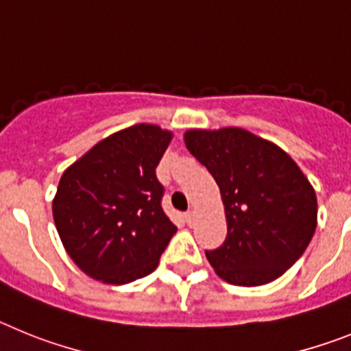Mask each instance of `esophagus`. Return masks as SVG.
Returning <instances> with one entry per match:
<instances>
[{
	"label": "esophagus",
	"instance_id": "obj_1",
	"mask_svg": "<svg viewBox=\"0 0 351 351\" xmlns=\"http://www.w3.org/2000/svg\"><path fill=\"white\" fill-rule=\"evenodd\" d=\"M184 218H186V223H188V225H193V221H195V210L193 209L188 210V213L184 214Z\"/></svg>",
	"mask_w": 351,
	"mask_h": 351
}]
</instances>
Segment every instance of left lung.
I'll return each instance as SVG.
<instances>
[{"label": "left lung", "instance_id": "left-lung-1", "mask_svg": "<svg viewBox=\"0 0 351 351\" xmlns=\"http://www.w3.org/2000/svg\"><path fill=\"white\" fill-rule=\"evenodd\" d=\"M184 144L210 172L225 206V243L206 251L214 272L237 287L278 280L316 230L311 182L283 149L247 130H188Z\"/></svg>", "mask_w": 351, "mask_h": 351}]
</instances>
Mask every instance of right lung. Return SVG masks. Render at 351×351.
Here are the masks:
<instances>
[{
	"label": "right lung",
	"mask_w": 351,
	"mask_h": 351,
	"mask_svg": "<svg viewBox=\"0 0 351 351\" xmlns=\"http://www.w3.org/2000/svg\"><path fill=\"white\" fill-rule=\"evenodd\" d=\"M156 125L108 135L63 172L52 216L64 250L96 281L126 285L151 274L178 226L161 209L156 167L172 141Z\"/></svg>",
	"instance_id": "1"
}]
</instances>
